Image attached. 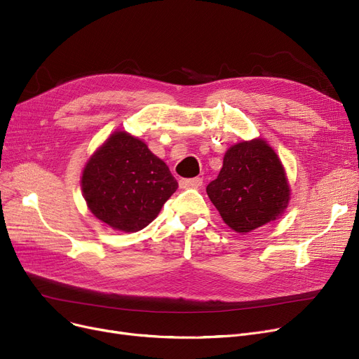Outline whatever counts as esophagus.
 <instances>
[{"instance_id": "obj_1", "label": "esophagus", "mask_w": 359, "mask_h": 359, "mask_svg": "<svg viewBox=\"0 0 359 359\" xmlns=\"http://www.w3.org/2000/svg\"><path fill=\"white\" fill-rule=\"evenodd\" d=\"M179 186L182 189H198L199 186H202V179L201 177H194V179H182L179 182Z\"/></svg>"}]
</instances>
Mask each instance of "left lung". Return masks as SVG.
Listing matches in <instances>:
<instances>
[{"label": "left lung", "instance_id": "obj_1", "mask_svg": "<svg viewBox=\"0 0 359 359\" xmlns=\"http://www.w3.org/2000/svg\"><path fill=\"white\" fill-rule=\"evenodd\" d=\"M206 194L224 222L244 234L284 214L290 184L275 151L256 138L227 149L221 172L206 186Z\"/></svg>", "mask_w": 359, "mask_h": 359}]
</instances>
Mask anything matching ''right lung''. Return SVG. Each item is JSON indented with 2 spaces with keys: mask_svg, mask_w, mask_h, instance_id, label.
<instances>
[{
  "mask_svg": "<svg viewBox=\"0 0 359 359\" xmlns=\"http://www.w3.org/2000/svg\"><path fill=\"white\" fill-rule=\"evenodd\" d=\"M81 187L94 217L113 230L135 233L158 215L177 182L145 142L119 130L91 156Z\"/></svg>",
  "mask_w": 359,
  "mask_h": 359,
  "instance_id": "1",
  "label": "right lung"
}]
</instances>
